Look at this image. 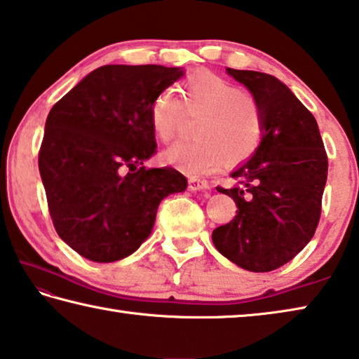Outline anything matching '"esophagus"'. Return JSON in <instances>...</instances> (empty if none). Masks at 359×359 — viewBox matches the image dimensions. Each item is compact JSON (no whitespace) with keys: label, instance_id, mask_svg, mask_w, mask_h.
Wrapping results in <instances>:
<instances>
[{"label":"esophagus","instance_id":"esophagus-1","mask_svg":"<svg viewBox=\"0 0 359 359\" xmlns=\"http://www.w3.org/2000/svg\"><path fill=\"white\" fill-rule=\"evenodd\" d=\"M188 188H190L191 191H204V190H209V184L205 180L191 177L188 180Z\"/></svg>","mask_w":359,"mask_h":359}]
</instances>
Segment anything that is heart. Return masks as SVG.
I'll use <instances>...</instances> for the list:
<instances>
[{
  "mask_svg": "<svg viewBox=\"0 0 359 359\" xmlns=\"http://www.w3.org/2000/svg\"><path fill=\"white\" fill-rule=\"evenodd\" d=\"M180 96L161 90L150 106V126L161 142H169L180 128L183 111L201 114L194 139L179 141L163 151V161L191 177L223 168L226 160L239 165L253 156L264 137V115L258 98L212 72L187 77Z\"/></svg>",
  "mask_w": 359,
  "mask_h": 359,
  "instance_id": "obj_1",
  "label": "heart"
}]
</instances>
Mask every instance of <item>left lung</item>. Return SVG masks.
Here are the masks:
<instances>
[{"instance_id": "left-lung-1", "label": "left lung", "mask_w": 359, "mask_h": 359, "mask_svg": "<svg viewBox=\"0 0 359 359\" xmlns=\"http://www.w3.org/2000/svg\"><path fill=\"white\" fill-rule=\"evenodd\" d=\"M263 107L264 137L231 174L239 185L217 187L234 199L229 223L212 233L218 252L242 269L269 272L293 259L313 238L321 215L327 155L317 120L277 77L228 68Z\"/></svg>"}]
</instances>
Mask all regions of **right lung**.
<instances>
[{"label": "right lung", "mask_w": 359, "mask_h": 359, "mask_svg": "<svg viewBox=\"0 0 359 359\" xmlns=\"http://www.w3.org/2000/svg\"><path fill=\"white\" fill-rule=\"evenodd\" d=\"M184 76L161 65H106L53 104L39 172L57 233L72 250L112 263L141 247L168 194L184 191L174 168H145L155 154V96Z\"/></svg>", "instance_id": "right-lung-1"}]
</instances>
